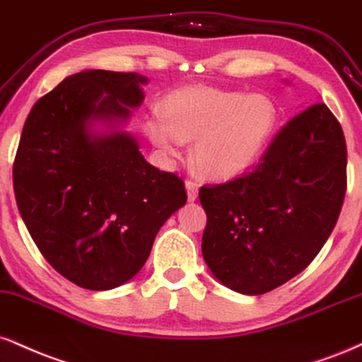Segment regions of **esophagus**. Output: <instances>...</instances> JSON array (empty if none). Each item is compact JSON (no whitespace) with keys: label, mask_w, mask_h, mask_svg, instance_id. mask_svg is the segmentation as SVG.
I'll return each mask as SVG.
<instances>
[{"label":"esophagus","mask_w":362,"mask_h":362,"mask_svg":"<svg viewBox=\"0 0 362 362\" xmlns=\"http://www.w3.org/2000/svg\"><path fill=\"white\" fill-rule=\"evenodd\" d=\"M185 190H187V197H189L190 202L197 200V197H199V185H197V182L185 180Z\"/></svg>","instance_id":"1"}]
</instances>
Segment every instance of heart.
Returning a JSON list of instances; mask_svg holds the SVG:
<instances>
[{
  "mask_svg": "<svg viewBox=\"0 0 362 362\" xmlns=\"http://www.w3.org/2000/svg\"><path fill=\"white\" fill-rule=\"evenodd\" d=\"M278 111L263 94L211 86H187L163 99V115L143 123L163 160L180 158L194 139L192 160L204 177L226 182L247 172L261 158L275 132Z\"/></svg>",
  "mask_w": 362,
  "mask_h": 362,
  "instance_id": "b5f03b06",
  "label": "heart"
}]
</instances>
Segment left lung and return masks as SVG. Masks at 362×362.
<instances>
[{
    "label": "left lung",
    "instance_id": "left-lung-1",
    "mask_svg": "<svg viewBox=\"0 0 362 362\" xmlns=\"http://www.w3.org/2000/svg\"><path fill=\"white\" fill-rule=\"evenodd\" d=\"M346 165L341 124L313 104L283 126L251 173L202 187L212 275L238 293L263 295L303 272L341 214Z\"/></svg>",
    "mask_w": 362,
    "mask_h": 362
}]
</instances>
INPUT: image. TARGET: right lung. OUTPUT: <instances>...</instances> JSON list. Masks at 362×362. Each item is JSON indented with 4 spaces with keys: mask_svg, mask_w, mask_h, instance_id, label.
<instances>
[{
    "mask_svg": "<svg viewBox=\"0 0 362 362\" xmlns=\"http://www.w3.org/2000/svg\"><path fill=\"white\" fill-rule=\"evenodd\" d=\"M145 76L82 71L35 103L13 165L18 211L60 275L111 290L136 275L155 236L187 202L182 178L145 160L124 124Z\"/></svg>",
    "mask_w": 362,
    "mask_h": 362,
    "instance_id": "obj_1",
    "label": "right lung"
}]
</instances>
